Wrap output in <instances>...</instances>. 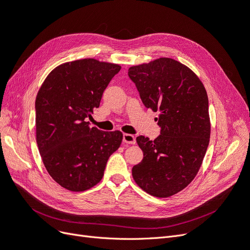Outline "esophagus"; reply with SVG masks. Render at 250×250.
Returning <instances> with one entry per match:
<instances>
[{"label":"esophagus","instance_id":"34e87169","mask_svg":"<svg viewBox=\"0 0 250 250\" xmlns=\"http://www.w3.org/2000/svg\"><path fill=\"white\" fill-rule=\"evenodd\" d=\"M123 141L125 143H128V144H135L136 143V138L131 134H124L123 135Z\"/></svg>","mask_w":250,"mask_h":250}]
</instances>
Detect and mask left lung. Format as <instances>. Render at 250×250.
Here are the masks:
<instances>
[{
  "mask_svg": "<svg viewBox=\"0 0 250 250\" xmlns=\"http://www.w3.org/2000/svg\"><path fill=\"white\" fill-rule=\"evenodd\" d=\"M127 75L144 106L159 112L161 134L154 141L136 138L143 159L133 167V178L152 196H171L195 178L206 155L211 133L207 91L194 72L170 58L130 67Z\"/></svg>",
  "mask_w": 250,
  "mask_h": 250,
  "instance_id": "8db88e82",
  "label": "left lung"
}]
</instances>
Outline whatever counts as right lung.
I'll use <instances>...</instances> for the list:
<instances>
[{"mask_svg": "<svg viewBox=\"0 0 250 250\" xmlns=\"http://www.w3.org/2000/svg\"><path fill=\"white\" fill-rule=\"evenodd\" d=\"M120 68L95 59L67 62L52 70L40 87L37 146L47 172L63 188L78 192L95 186L122 143V132H103L86 122Z\"/></svg>", "mask_w": 250, "mask_h": 250, "instance_id": "add662e5", "label": "right lung"}]
</instances>
